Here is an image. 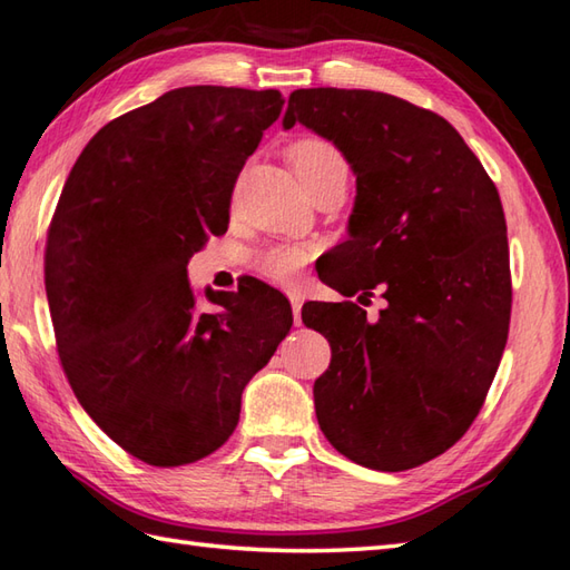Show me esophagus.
Returning a JSON list of instances; mask_svg holds the SVG:
<instances>
[{
    "mask_svg": "<svg viewBox=\"0 0 570 570\" xmlns=\"http://www.w3.org/2000/svg\"><path fill=\"white\" fill-rule=\"evenodd\" d=\"M288 301H292V311H294V323L301 326V306H304V294L296 292V288H288L286 292Z\"/></svg>",
    "mask_w": 570,
    "mask_h": 570,
    "instance_id": "esophagus-1",
    "label": "esophagus"
}]
</instances>
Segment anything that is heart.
<instances>
[{"label":"heart","instance_id":"obj_1","mask_svg":"<svg viewBox=\"0 0 570 570\" xmlns=\"http://www.w3.org/2000/svg\"><path fill=\"white\" fill-rule=\"evenodd\" d=\"M292 165L301 185L321 180V177L328 175L348 173L338 148H333L331 142L321 138L298 140L292 148ZM311 254H314L311 244H276V247L264 249L256 256L254 269L262 276L272 278V282H288V278H294L301 266L311 259Z\"/></svg>","mask_w":570,"mask_h":570}]
</instances>
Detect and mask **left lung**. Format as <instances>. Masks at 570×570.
Returning a JSON list of instances; mask_svg holds the SVG:
<instances>
[{
  "label": "left lung",
  "mask_w": 570,
  "mask_h": 570,
  "mask_svg": "<svg viewBox=\"0 0 570 570\" xmlns=\"http://www.w3.org/2000/svg\"><path fill=\"white\" fill-rule=\"evenodd\" d=\"M306 126L351 165L348 239L326 284L387 306L311 301L301 318L331 343L314 383L318 428L343 456L403 472L470 430L507 345L511 276L504 209L482 163L442 116L348 88H298L284 130Z\"/></svg>",
  "instance_id": "8db88e82"
}]
</instances>
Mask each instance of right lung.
I'll return each instance as SVG.
<instances>
[{
	"instance_id": "1",
	"label": "right lung",
	"mask_w": 570,
	"mask_h": 570,
	"mask_svg": "<svg viewBox=\"0 0 570 570\" xmlns=\"http://www.w3.org/2000/svg\"><path fill=\"white\" fill-rule=\"evenodd\" d=\"M274 88L185 86L110 120L63 185L47 298L63 373L110 440L155 466L203 460L239 422L242 390L292 331L262 282L205 288L187 264L229 225L244 163L282 114Z\"/></svg>"
}]
</instances>
